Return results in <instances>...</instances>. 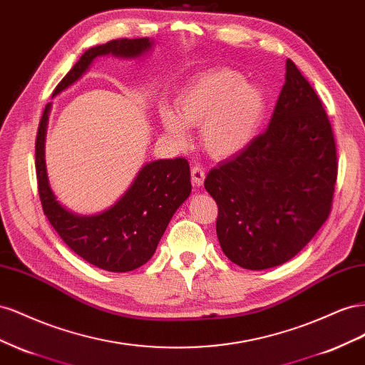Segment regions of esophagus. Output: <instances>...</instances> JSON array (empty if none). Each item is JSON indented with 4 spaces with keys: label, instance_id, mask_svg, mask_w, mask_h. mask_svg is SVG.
<instances>
[{
    "label": "esophagus",
    "instance_id": "obj_1",
    "mask_svg": "<svg viewBox=\"0 0 365 365\" xmlns=\"http://www.w3.org/2000/svg\"><path fill=\"white\" fill-rule=\"evenodd\" d=\"M205 177H206L205 170L202 168L200 165L192 166V168H191V179H192L194 186H202L203 182H205Z\"/></svg>",
    "mask_w": 365,
    "mask_h": 365
}]
</instances>
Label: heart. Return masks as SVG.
Listing matches in <instances>:
<instances>
[{
	"instance_id": "b5f03b06",
	"label": "heart",
	"mask_w": 365,
	"mask_h": 365,
	"mask_svg": "<svg viewBox=\"0 0 365 365\" xmlns=\"http://www.w3.org/2000/svg\"><path fill=\"white\" fill-rule=\"evenodd\" d=\"M175 111L162 106L160 122L179 143L186 142V127H199L205 151L217 159L242 153L255 139L267 111L264 90L246 82L231 68L205 73L174 102Z\"/></svg>"
}]
</instances>
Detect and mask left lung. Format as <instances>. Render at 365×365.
I'll use <instances>...</instances> for the list:
<instances>
[{"instance_id":"left-lung-1","label":"left lung","mask_w":365,"mask_h":365,"mask_svg":"<svg viewBox=\"0 0 365 365\" xmlns=\"http://www.w3.org/2000/svg\"><path fill=\"white\" fill-rule=\"evenodd\" d=\"M338 175L322 103L294 61L264 133L206 175L218 206L217 237L232 263L263 270L286 263L324 225Z\"/></svg>"}]
</instances>
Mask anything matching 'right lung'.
<instances>
[{"instance_id":"add662e5","label":"right lung","mask_w":365,"mask_h":365,"mask_svg":"<svg viewBox=\"0 0 365 365\" xmlns=\"http://www.w3.org/2000/svg\"><path fill=\"white\" fill-rule=\"evenodd\" d=\"M148 38H120L88 48L56 86L53 96L76 82L103 55L138 58L151 48ZM50 103L39 120L35 142V168L43 211L73 252L90 264L110 272H130L154 255L174 212L191 194L190 163L183 158L150 162L139 171L116 205L98 215L67 211L51 191L44 160Z\"/></svg>"}]
</instances>
